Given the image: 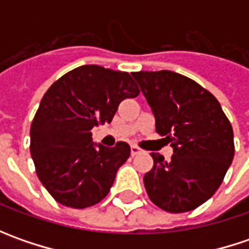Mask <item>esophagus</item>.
<instances>
[{"label":"esophagus","instance_id":"obj_1","mask_svg":"<svg viewBox=\"0 0 249 249\" xmlns=\"http://www.w3.org/2000/svg\"><path fill=\"white\" fill-rule=\"evenodd\" d=\"M131 155L133 157H136V155H139V154H141L142 152V149L140 148V147H137V145H131Z\"/></svg>","mask_w":249,"mask_h":249}]
</instances>
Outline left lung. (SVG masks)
Here are the masks:
<instances>
[{"instance_id":"left-lung-1","label":"left lung","mask_w":249,"mask_h":249,"mask_svg":"<svg viewBox=\"0 0 249 249\" xmlns=\"http://www.w3.org/2000/svg\"><path fill=\"white\" fill-rule=\"evenodd\" d=\"M131 74L155 116L157 133L173 148L170 160L151 152L147 194L166 212L193 211L215 194L231 165L233 127L219 101L186 76L170 71Z\"/></svg>"}]
</instances>
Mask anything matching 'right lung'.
Wrapping results in <instances>:
<instances>
[{"label":"right lung","instance_id":"add662e5","mask_svg":"<svg viewBox=\"0 0 249 249\" xmlns=\"http://www.w3.org/2000/svg\"><path fill=\"white\" fill-rule=\"evenodd\" d=\"M139 94L129 73L98 65L79 66L47 90L32 122L30 154L56 202L83 209L108 196L130 145L94 144L91 129L110 123L120 102Z\"/></svg>","mask_w":249,"mask_h":249}]
</instances>
